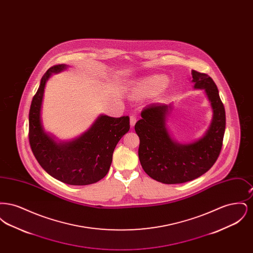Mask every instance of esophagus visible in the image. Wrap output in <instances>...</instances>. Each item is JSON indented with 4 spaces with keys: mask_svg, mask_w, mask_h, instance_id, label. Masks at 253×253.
<instances>
[{
    "mask_svg": "<svg viewBox=\"0 0 253 253\" xmlns=\"http://www.w3.org/2000/svg\"><path fill=\"white\" fill-rule=\"evenodd\" d=\"M135 123H136V117L135 116H131L130 117V125H131V127H133L135 125Z\"/></svg>",
    "mask_w": 253,
    "mask_h": 253,
    "instance_id": "34e87169",
    "label": "esophagus"
}]
</instances>
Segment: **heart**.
<instances>
[{"instance_id":"1","label":"heart","mask_w":253,"mask_h":253,"mask_svg":"<svg viewBox=\"0 0 253 253\" xmlns=\"http://www.w3.org/2000/svg\"><path fill=\"white\" fill-rule=\"evenodd\" d=\"M168 79L163 75H153L137 81L131 89L133 98H142L156 95L167 84Z\"/></svg>"}]
</instances>
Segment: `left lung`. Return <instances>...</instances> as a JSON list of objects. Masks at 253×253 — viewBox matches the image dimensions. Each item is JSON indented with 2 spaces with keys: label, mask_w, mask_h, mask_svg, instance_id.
I'll list each match as a JSON object with an SVG mask.
<instances>
[{
  "label": "left lung",
  "mask_w": 253,
  "mask_h": 253,
  "mask_svg": "<svg viewBox=\"0 0 253 253\" xmlns=\"http://www.w3.org/2000/svg\"><path fill=\"white\" fill-rule=\"evenodd\" d=\"M194 89H203L212 110L211 125L203 136L191 143L174 140L167 127L171 104L145 107L134 125L140 143L138 157L145 172L164 184L193 180L213 166L220 155L226 129V113L217 86L204 73L192 70Z\"/></svg>",
  "instance_id": "8db88e82"
}]
</instances>
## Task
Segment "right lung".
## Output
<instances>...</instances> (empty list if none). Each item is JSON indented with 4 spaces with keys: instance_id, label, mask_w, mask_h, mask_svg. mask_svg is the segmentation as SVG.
I'll list each match as a JSON object with an SVG mask.
<instances>
[{
    "instance_id": "obj_1",
    "label": "right lung",
    "mask_w": 253,
    "mask_h": 253,
    "mask_svg": "<svg viewBox=\"0 0 253 253\" xmlns=\"http://www.w3.org/2000/svg\"><path fill=\"white\" fill-rule=\"evenodd\" d=\"M67 67L66 64L52 66L42 76L29 111V143L39 164L52 177L65 184L84 186L96 183L107 174L116 146L130 130V119L128 116L100 115L80 136L69 141H57L42 126V105L52 74Z\"/></svg>"
}]
</instances>
